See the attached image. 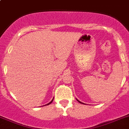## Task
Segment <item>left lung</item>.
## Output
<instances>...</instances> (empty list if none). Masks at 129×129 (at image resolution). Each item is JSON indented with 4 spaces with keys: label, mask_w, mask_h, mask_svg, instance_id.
I'll use <instances>...</instances> for the list:
<instances>
[{
    "label": "left lung",
    "mask_w": 129,
    "mask_h": 129,
    "mask_svg": "<svg viewBox=\"0 0 129 129\" xmlns=\"http://www.w3.org/2000/svg\"><path fill=\"white\" fill-rule=\"evenodd\" d=\"M76 100H77V99H76ZM77 101H78V102H79V103H80V104H83V103H82V102H80V101H79V100H77Z\"/></svg>",
    "instance_id": "1"
}]
</instances>
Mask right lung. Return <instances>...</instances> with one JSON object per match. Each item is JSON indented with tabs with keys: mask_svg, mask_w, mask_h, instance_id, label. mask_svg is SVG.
I'll return each mask as SVG.
<instances>
[{
	"mask_svg": "<svg viewBox=\"0 0 129 129\" xmlns=\"http://www.w3.org/2000/svg\"><path fill=\"white\" fill-rule=\"evenodd\" d=\"M53 99H54V98H53V100H51V102H49V104H46V105H49V104H51V103H52V102H53ZM43 106H44V105H43Z\"/></svg>",
	"mask_w": 129,
	"mask_h": 129,
	"instance_id": "obj_1",
	"label": "right lung"
}]
</instances>
